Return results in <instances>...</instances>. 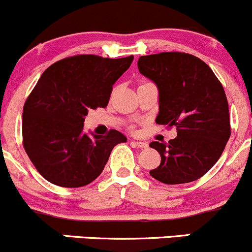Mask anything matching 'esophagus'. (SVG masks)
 Wrapping results in <instances>:
<instances>
[{"instance_id":"esophagus-1","label":"esophagus","mask_w":252,"mask_h":252,"mask_svg":"<svg viewBox=\"0 0 252 252\" xmlns=\"http://www.w3.org/2000/svg\"><path fill=\"white\" fill-rule=\"evenodd\" d=\"M132 144H134V146L138 147V148H147V147H148V144H147L146 142H139V141H132Z\"/></svg>"}]
</instances>
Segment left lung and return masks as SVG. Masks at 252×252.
Returning a JSON list of instances; mask_svg holds the SVG:
<instances>
[{"mask_svg":"<svg viewBox=\"0 0 252 252\" xmlns=\"http://www.w3.org/2000/svg\"><path fill=\"white\" fill-rule=\"evenodd\" d=\"M138 69L159 92L156 123L176 126L168 143L152 142L160 154L151 176L169 185L195 181L217 163L230 137L229 108L223 86L202 60L184 52L141 56Z\"/></svg>","mask_w":252,"mask_h":252,"instance_id":"8db88e82","label":"left lung"}]
</instances>
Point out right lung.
<instances>
[{
  "label": "right lung",
  "mask_w": 252,
  "mask_h": 252,
  "mask_svg": "<svg viewBox=\"0 0 252 252\" xmlns=\"http://www.w3.org/2000/svg\"><path fill=\"white\" fill-rule=\"evenodd\" d=\"M133 56L106 59L95 55L67 57L51 64L23 108V146L42 178L62 188H81L95 180L111 151L127 138L88 134L84 120L91 109L105 108L113 86Z\"/></svg>",
  "instance_id": "right-lung-1"
}]
</instances>
